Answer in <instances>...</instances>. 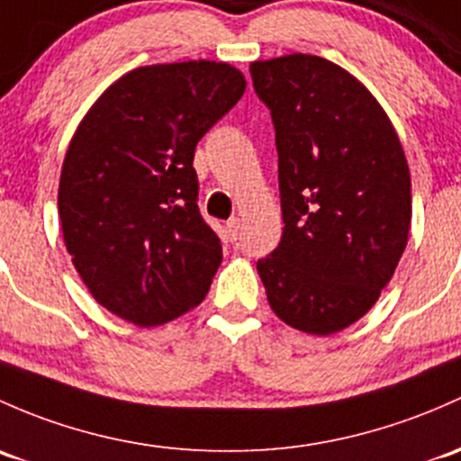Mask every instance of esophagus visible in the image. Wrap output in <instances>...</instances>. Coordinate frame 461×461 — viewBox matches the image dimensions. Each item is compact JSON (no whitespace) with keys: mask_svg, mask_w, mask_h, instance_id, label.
<instances>
[{"mask_svg":"<svg viewBox=\"0 0 461 461\" xmlns=\"http://www.w3.org/2000/svg\"><path fill=\"white\" fill-rule=\"evenodd\" d=\"M227 236H230L231 243H234V240H239V236H240V218H231V221L227 222Z\"/></svg>","mask_w":461,"mask_h":461,"instance_id":"34e87169","label":"esophagus"}]
</instances>
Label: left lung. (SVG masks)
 Here are the masks:
<instances>
[{
	"label": "left lung",
	"instance_id": "1",
	"mask_svg": "<svg viewBox=\"0 0 461 461\" xmlns=\"http://www.w3.org/2000/svg\"><path fill=\"white\" fill-rule=\"evenodd\" d=\"M249 72L276 128L285 222L256 267L276 316L331 336L369 312L404 254L409 163L382 105L345 68L294 52Z\"/></svg>",
	"mask_w": 461,
	"mask_h": 461
}]
</instances>
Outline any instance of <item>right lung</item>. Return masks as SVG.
<instances>
[{
	"label": "right lung",
	"instance_id": "add662e5",
	"mask_svg": "<svg viewBox=\"0 0 461 461\" xmlns=\"http://www.w3.org/2000/svg\"><path fill=\"white\" fill-rule=\"evenodd\" d=\"M245 86L225 61L134 68L81 119L61 167V231L114 316L158 327L210 292L222 247L198 212L194 149Z\"/></svg>",
	"mask_w": 461,
	"mask_h": 461
}]
</instances>
